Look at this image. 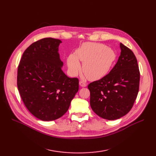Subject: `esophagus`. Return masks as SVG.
Here are the masks:
<instances>
[{
	"label": "esophagus",
	"mask_w": 156,
	"mask_h": 156,
	"mask_svg": "<svg viewBox=\"0 0 156 156\" xmlns=\"http://www.w3.org/2000/svg\"><path fill=\"white\" fill-rule=\"evenodd\" d=\"M80 85L81 87H85L87 85V84L85 82V81H83L82 80L80 81Z\"/></svg>",
	"instance_id": "esophagus-1"
}]
</instances>
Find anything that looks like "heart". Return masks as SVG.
Wrapping results in <instances>:
<instances>
[{"label": "heart", "mask_w": 156, "mask_h": 156, "mask_svg": "<svg viewBox=\"0 0 156 156\" xmlns=\"http://www.w3.org/2000/svg\"><path fill=\"white\" fill-rule=\"evenodd\" d=\"M76 57L70 55L68 59V67L74 75L81 70L90 80H97L105 76L116 60V54L109 47L99 43H87L76 52Z\"/></svg>", "instance_id": "obj_1"}]
</instances>
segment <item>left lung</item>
<instances>
[{
    "instance_id": "left-lung-1",
    "label": "left lung",
    "mask_w": 156,
    "mask_h": 156,
    "mask_svg": "<svg viewBox=\"0 0 156 156\" xmlns=\"http://www.w3.org/2000/svg\"><path fill=\"white\" fill-rule=\"evenodd\" d=\"M121 55L111 71L88 85L90 106L101 118L119 119L132 109L139 90L140 71L132 51L120 44Z\"/></svg>"
}]
</instances>
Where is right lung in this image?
<instances>
[{
  "mask_svg": "<svg viewBox=\"0 0 156 156\" xmlns=\"http://www.w3.org/2000/svg\"><path fill=\"white\" fill-rule=\"evenodd\" d=\"M60 43L51 37L36 41L24 51L18 65L17 85L22 101L42 121L62 116L79 89L78 79L68 77L62 70Z\"/></svg>",
  "mask_w": 156,
  "mask_h": 156,
  "instance_id": "1",
  "label": "right lung"
}]
</instances>
